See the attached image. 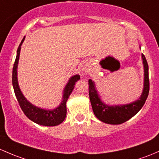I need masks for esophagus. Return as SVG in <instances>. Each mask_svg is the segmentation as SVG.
Instances as JSON below:
<instances>
[{"label": "esophagus", "mask_w": 159, "mask_h": 159, "mask_svg": "<svg viewBox=\"0 0 159 159\" xmlns=\"http://www.w3.org/2000/svg\"><path fill=\"white\" fill-rule=\"evenodd\" d=\"M82 71H83V72L85 73V74H88V73L91 72V69L89 68V66H86V65L84 66V67L82 68Z\"/></svg>", "instance_id": "esophagus-1"}]
</instances>
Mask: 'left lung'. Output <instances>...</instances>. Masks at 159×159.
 <instances>
[{"label": "left lung", "instance_id": "1", "mask_svg": "<svg viewBox=\"0 0 159 159\" xmlns=\"http://www.w3.org/2000/svg\"><path fill=\"white\" fill-rule=\"evenodd\" d=\"M142 58L144 64L145 71L144 88L139 100L133 103L123 105V106H107L100 100L94 88L93 81L91 80L88 81L89 98L93 113L101 121L109 124H121L135 116L145 104V102L149 93V78H148V66L146 58L143 54H142Z\"/></svg>", "mask_w": 159, "mask_h": 159}]
</instances>
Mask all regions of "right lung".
Instances as JSON below:
<instances>
[{"instance_id": "obj_1", "label": "right lung", "mask_w": 159, "mask_h": 159, "mask_svg": "<svg viewBox=\"0 0 159 159\" xmlns=\"http://www.w3.org/2000/svg\"><path fill=\"white\" fill-rule=\"evenodd\" d=\"M25 38V37H24ZM24 38L21 41L19 47L17 49V54H16V59H15L14 64L13 68V74H12V83L13 90H14L15 95L19 103L20 107L21 110L24 113V114L29 118L30 120L33 121L37 124L43 125L46 126H57L64 121L66 116V101H68V98L69 95L71 94V91L74 89L75 83L77 81L80 79L79 75H75L71 79L69 80L68 83L67 84L66 87L64 90V95H63V101H61V104L58 107L53 110H42L40 108L36 107L31 104L30 102L26 100V98L23 97V93H21L18 86L17 77H16V68H17L18 60L20 57V46L22 45Z\"/></svg>"}]
</instances>
